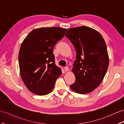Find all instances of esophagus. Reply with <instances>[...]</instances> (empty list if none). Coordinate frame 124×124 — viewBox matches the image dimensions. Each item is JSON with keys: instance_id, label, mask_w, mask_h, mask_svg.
<instances>
[{"instance_id": "1", "label": "esophagus", "mask_w": 124, "mask_h": 124, "mask_svg": "<svg viewBox=\"0 0 124 124\" xmlns=\"http://www.w3.org/2000/svg\"><path fill=\"white\" fill-rule=\"evenodd\" d=\"M64 69L65 71H68L69 70V68L68 66H66V67H64Z\"/></svg>"}]
</instances>
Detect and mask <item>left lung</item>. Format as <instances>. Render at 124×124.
Wrapping results in <instances>:
<instances>
[{
	"instance_id": "left-lung-1",
	"label": "left lung",
	"mask_w": 124,
	"mask_h": 124,
	"mask_svg": "<svg viewBox=\"0 0 124 124\" xmlns=\"http://www.w3.org/2000/svg\"><path fill=\"white\" fill-rule=\"evenodd\" d=\"M65 36L76 52L72 69L76 79L70 88L80 94L89 93L100 85L107 70L106 44L97 31L86 26L69 29Z\"/></svg>"
}]
</instances>
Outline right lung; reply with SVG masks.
Here are the masks:
<instances>
[{
	"instance_id": "right-lung-1",
	"label": "right lung",
	"mask_w": 124,
	"mask_h": 124,
	"mask_svg": "<svg viewBox=\"0 0 124 124\" xmlns=\"http://www.w3.org/2000/svg\"><path fill=\"white\" fill-rule=\"evenodd\" d=\"M66 31L59 27L34 29L21 45L18 56L21 77L27 88L35 94L50 93L62 74L61 68L55 64L53 52Z\"/></svg>"
}]
</instances>
